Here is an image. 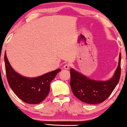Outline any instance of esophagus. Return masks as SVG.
<instances>
[{
  "instance_id": "1",
  "label": "esophagus",
  "mask_w": 127,
  "mask_h": 127,
  "mask_svg": "<svg viewBox=\"0 0 127 127\" xmlns=\"http://www.w3.org/2000/svg\"><path fill=\"white\" fill-rule=\"evenodd\" d=\"M70 65L69 64H68V63H66V64H65L64 65V68L65 69H66V70H68V68H70Z\"/></svg>"
}]
</instances>
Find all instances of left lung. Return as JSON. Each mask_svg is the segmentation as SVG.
Returning <instances> with one entry per match:
<instances>
[{
    "label": "left lung",
    "mask_w": 127,
    "mask_h": 127,
    "mask_svg": "<svg viewBox=\"0 0 127 127\" xmlns=\"http://www.w3.org/2000/svg\"><path fill=\"white\" fill-rule=\"evenodd\" d=\"M121 55L114 75L107 81H96L71 68L70 85L76 97L84 103L95 104L106 100L118 84L121 76Z\"/></svg>",
    "instance_id": "left-lung-1"
}]
</instances>
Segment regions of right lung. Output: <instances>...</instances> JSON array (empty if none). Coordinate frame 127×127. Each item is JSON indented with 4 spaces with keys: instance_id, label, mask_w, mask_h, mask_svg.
Instances as JSON below:
<instances>
[{
    "instance_id": "right-lung-1",
    "label": "right lung",
    "mask_w": 127,
    "mask_h": 127,
    "mask_svg": "<svg viewBox=\"0 0 127 127\" xmlns=\"http://www.w3.org/2000/svg\"><path fill=\"white\" fill-rule=\"evenodd\" d=\"M5 70L9 85L18 98L26 103L39 104L45 100L50 90V84L60 68L36 78L25 77L16 72L12 67L6 52L4 56Z\"/></svg>"
}]
</instances>
